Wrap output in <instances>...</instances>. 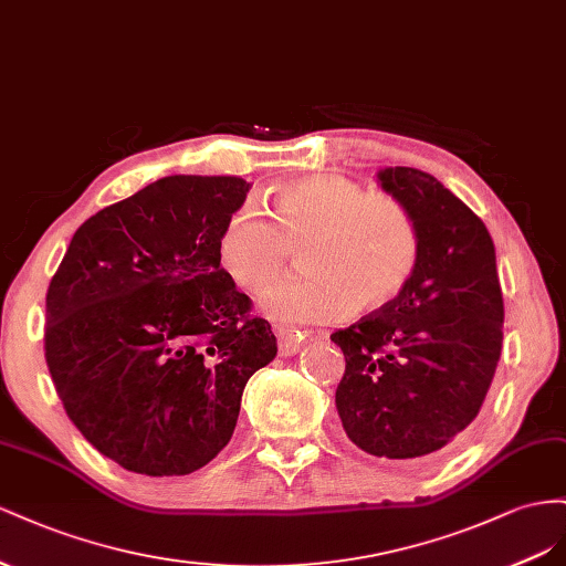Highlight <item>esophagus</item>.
<instances>
[{
  "label": "esophagus",
  "mask_w": 566,
  "mask_h": 566,
  "mask_svg": "<svg viewBox=\"0 0 566 566\" xmlns=\"http://www.w3.org/2000/svg\"><path fill=\"white\" fill-rule=\"evenodd\" d=\"M274 334H277L280 353H282V355H294V353H298L301 346L305 344V338H308V334H305V332H298V329H294V327H284V325L274 327Z\"/></svg>",
  "instance_id": "1"
}]
</instances>
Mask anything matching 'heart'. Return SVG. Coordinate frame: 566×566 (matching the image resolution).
<instances>
[{
  "instance_id": "b5f03b06",
  "label": "heart",
  "mask_w": 566,
  "mask_h": 566,
  "mask_svg": "<svg viewBox=\"0 0 566 566\" xmlns=\"http://www.w3.org/2000/svg\"><path fill=\"white\" fill-rule=\"evenodd\" d=\"M270 216L241 206L218 234V258L237 286L261 294L280 277L289 244L305 247L308 274L270 292L265 308L284 322L327 325L396 301L417 268L415 220L391 193L365 191L338 172H313L270 189Z\"/></svg>"
}]
</instances>
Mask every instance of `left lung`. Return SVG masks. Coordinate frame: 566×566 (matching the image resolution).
Segmentation results:
<instances>
[{
	"label": "left lung",
	"mask_w": 566,
	"mask_h": 566,
	"mask_svg": "<svg viewBox=\"0 0 566 566\" xmlns=\"http://www.w3.org/2000/svg\"><path fill=\"white\" fill-rule=\"evenodd\" d=\"M377 180L412 216L419 255L396 301L332 334L346 358L336 410L369 455L433 458L474 422L500 360L495 247L481 218L433 175L396 166Z\"/></svg>",
	"instance_id": "8db88e82"
}]
</instances>
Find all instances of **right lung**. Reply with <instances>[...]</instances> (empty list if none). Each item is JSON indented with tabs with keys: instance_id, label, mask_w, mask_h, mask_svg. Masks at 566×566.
Masks as SVG:
<instances>
[{
	"instance_id": "1",
	"label": "right lung",
	"mask_w": 566,
	"mask_h": 566,
	"mask_svg": "<svg viewBox=\"0 0 566 566\" xmlns=\"http://www.w3.org/2000/svg\"><path fill=\"white\" fill-rule=\"evenodd\" d=\"M249 182L170 175L80 224L46 289L44 358L77 431L123 470L182 476L230 443L244 386L277 355L220 268Z\"/></svg>"
}]
</instances>
